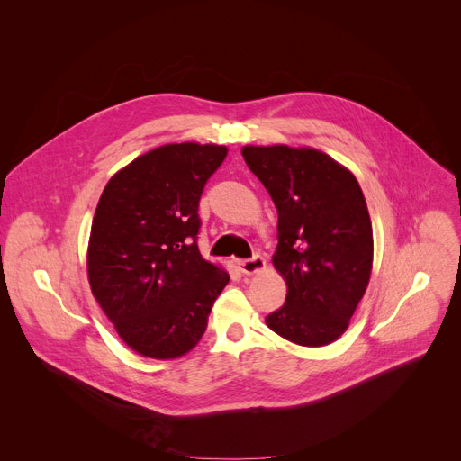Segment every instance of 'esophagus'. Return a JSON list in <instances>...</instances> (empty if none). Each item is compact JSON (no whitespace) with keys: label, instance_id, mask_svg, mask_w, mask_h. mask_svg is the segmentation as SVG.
<instances>
[{"label":"esophagus","instance_id":"esophagus-1","mask_svg":"<svg viewBox=\"0 0 461 461\" xmlns=\"http://www.w3.org/2000/svg\"><path fill=\"white\" fill-rule=\"evenodd\" d=\"M237 265H239L240 273H245V275H258V273H261V271L265 269V259H263L261 256H254V258H250V259L239 261Z\"/></svg>","mask_w":461,"mask_h":461}]
</instances>
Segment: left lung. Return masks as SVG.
I'll return each mask as SVG.
<instances>
[{
    "label": "left lung",
    "mask_w": 461,
    "mask_h": 461,
    "mask_svg": "<svg viewBox=\"0 0 461 461\" xmlns=\"http://www.w3.org/2000/svg\"><path fill=\"white\" fill-rule=\"evenodd\" d=\"M240 153L278 211L273 265L287 294L265 323L297 346H329L348 330L372 275L365 194L346 166L313 148L245 145Z\"/></svg>",
    "instance_id": "left-lung-1"
}]
</instances>
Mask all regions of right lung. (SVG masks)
I'll return each mask as SVG.
<instances>
[{
	"label": "right lung",
	"mask_w": 461,
	"mask_h": 461,
	"mask_svg": "<svg viewBox=\"0 0 461 461\" xmlns=\"http://www.w3.org/2000/svg\"><path fill=\"white\" fill-rule=\"evenodd\" d=\"M226 145L166 143L112 176L87 245L91 294L119 338L169 360L196 348L230 275L200 254L198 205Z\"/></svg>",
	"instance_id": "right-lung-1"
}]
</instances>
